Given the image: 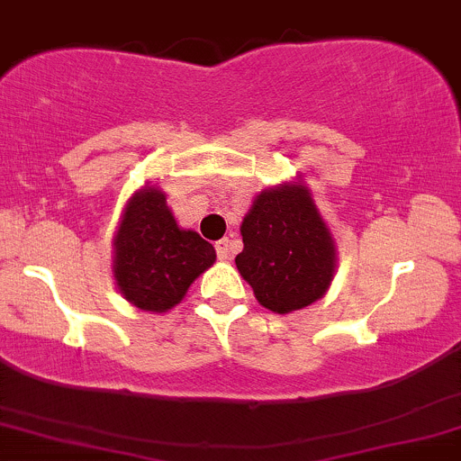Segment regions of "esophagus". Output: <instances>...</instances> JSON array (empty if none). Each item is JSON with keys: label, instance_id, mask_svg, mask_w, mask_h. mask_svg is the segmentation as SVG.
Returning a JSON list of instances; mask_svg holds the SVG:
<instances>
[{"label": "esophagus", "instance_id": "obj_1", "mask_svg": "<svg viewBox=\"0 0 461 461\" xmlns=\"http://www.w3.org/2000/svg\"><path fill=\"white\" fill-rule=\"evenodd\" d=\"M216 256H219V260H230L231 258V240L230 238H223V240L216 242Z\"/></svg>", "mask_w": 461, "mask_h": 461}]
</instances>
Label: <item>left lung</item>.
<instances>
[{
    "instance_id": "obj_1",
    "label": "left lung",
    "mask_w": 461,
    "mask_h": 461,
    "mask_svg": "<svg viewBox=\"0 0 461 461\" xmlns=\"http://www.w3.org/2000/svg\"><path fill=\"white\" fill-rule=\"evenodd\" d=\"M236 256L242 279L267 310H303L319 301L336 273V245L301 182L279 184L253 199Z\"/></svg>"
}]
</instances>
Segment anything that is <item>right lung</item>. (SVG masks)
I'll return each instance as SVG.
<instances>
[{"instance_id":"add662e5","label":"right lung","mask_w":461,"mask_h":461,"mask_svg":"<svg viewBox=\"0 0 461 461\" xmlns=\"http://www.w3.org/2000/svg\"><path fill=\"white\" fill-rule=\"evenodd\" d=\"M216 260L197 231L182 230L156 186L134 193L114 234V279L121 294L145 312H167Z\"/></svg>"}]
</instances>
